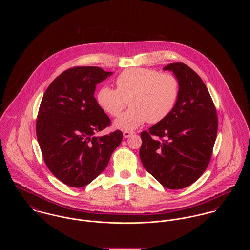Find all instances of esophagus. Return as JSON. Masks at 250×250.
Returning <instances> with one entry per match:
<instances>
[{"instance_id":"esophagus-1","label":"esophagus","mask_w":250,"mask_h":250,"mask_svg":"<svg viewBox=\"0 0 250 250\" xmlns=\"http://www.w3.org/2000/svg\"><path fill=\"white\" fill-rule=\"evenodd\" d=\"M134 134H135V133H134V132H131V131H124V132H123V136H124L125 139H127V138L133 136Z\"/></svg>"}]
</instances>
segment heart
<instances>
[{"mask_svg":"<svg viewBox=\"0 0 250 250\" xmlns=\"http://www.w3.org/2000/svg\"><path fill=\"white\" fill-rule=\"evenodd\" d=\"M116 88L103 85L97 93V102L109 115L117 117L116 127L134 130L148 120L155 124L165 120L178 101L180 82L171 73H160L150 68H129L116 78Z\"/></svg>","mask_w":250,"mask_h":250,"instance_id":"1","label":"heart"}]
</instances>
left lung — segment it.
I'll list each match as a JSON object with an SVG mask.
<instances>
[{
  "instance_id": "left-lung-1",
  "label": "left lung",
  "mask_w": 250,
  "mask_h": 250,
  "mask_svg": "<svg viewBox=\"0 0 250 250\" xmlns=\"http://www.w3.org/2000/svg\"><path fill=\"white\" fill-rule=\"evenodd\" d=\"M180 82L176 106L163 121L143 131L140 157L144 168L165 188L193 184L209 166L217 134L213 99L196 72L182 62L164 68Z\"/></svg>"
}]
</instances>
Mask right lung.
<instances>
[{
	"label": "right lung",
	"instance_id": "obj_1",
	"mask_svg": "<svg viewBox=\"0 0 250 250\" xmlns=\"http://www.w3.org/2000/svg\"><path fill=\"white\" fill-rule=\"evenodd\" d=\"M111 72L97 66H75L59 75L46 89L36 119V137L43 160L63 184L83 188L104 171L123 139L116 130L94 134L110 126L99 106L96 84Z\"/></svg>",
	"mask_w": 250,
	"mask_h": 250
}]
</instances>
